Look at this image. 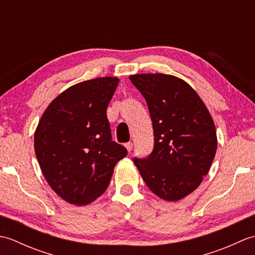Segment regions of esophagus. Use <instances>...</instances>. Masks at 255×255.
<instances>
[{
  "instance_id": "34e87169",
  "label": "esophagus",
  "mask_w": 255,
  "mask_h": 255,
  "mask_svg": "<svg viewBox=\"0 0 255 255\" xmlns=\"http://www.w3.org/2000/svg\"><path fill=\"white\" fill-rule=\"evenodd\" d=\"M125 148L127 149V151H131V149H132V143H131V142L125 143Z\"/></svg>"
}]
</instances>
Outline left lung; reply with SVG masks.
<instances>
[{
    "label": "left lung",
    "instance_id": "8db88e82",
    "mask_svg": "<svg viewBox=\"0 0 255 255\" xmlns=\"http://www.w3.org/2000/svg\"><path fill=\"white\" fill-rule=\"evenodd\" d=\"M147 101L154 148L133 162L150 191L177 202L207 175L217 150V133L204 102L185 81L163 73L129 77Z\"/></svg>",
    "mask_w": 255,
    "mask_h": 255
}]
</instances>
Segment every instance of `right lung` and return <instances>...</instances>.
Instances as JSON below:
<instances>
[{"label":"right lung","instance_id":"add662e5","mask_svg":"<svg viewBox=\"0 0 255 255\" xmlns=\"http://www.w3.org/2000/svg\"><path fill=\"white\" fill-rule=\"evenodd\" d=\"M119 82L103 77L70 86L42 114L35 153L49 186L69 204L89 205L106 191L119 160L127 155L112 141L106 108Z\"/></svg>","mask_w":255,"mask_h":255}]
</instances>
